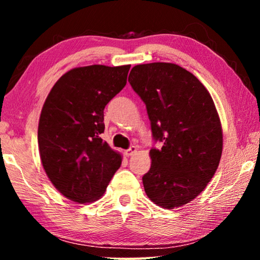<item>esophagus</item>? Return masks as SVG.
<instances>
[{
	"label": "esophagus",
	"mask_w": 260,
	"mask_h": 260,
	"mask_svg": "<svg viewBox=\"0 0 260 260\" xmlns=\"http://www.w3.org/2000/svg\"><path fill=\"white\" fill-rule=\"evenodd\" d=\"M136 150H138V148H136L135 146H132L129 149H127V150H125V155L127 157H129L132 155H134V153L136 152Z\"/></svg>",
	"instance_id": "obj_1"
}]
</instances>
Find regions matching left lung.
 <instances>
[{"instance_id":"obj_1","label":"left lung","mask_w":260,"mask_h":260,"mask_svg":"<svg viewBox=\"0 0 260 260\" xmlns=\"http://www.w3.org/2000/svg\"><path fill=\"white\" fill-rule=\"evenodd\" d=\"M132 88L147 107L155 141L142 181L147 196L164 209L180 208L204 190L218 169L222 128L208 89L172 63L135 65Z\"/></svg>"}]
</instances>
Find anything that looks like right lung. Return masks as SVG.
<instances>
[{"label":"right lung","mask_w":260,"mask_h":260,"mask_svg":"<svg viewBox=\"0 0 260 260\" xmlns=\"http://www.w3.org/2000/svg\"><path fill=\"white\" fill-rule=\"evenodd\" d=\"M131 65H89L63 74L43 104L38 128L43 169L55 188L77 203L105 192L121 155L101 139L104 108L125 87Z\"/></svg>","instance_id":"right-lung-1"}]
</instances>
